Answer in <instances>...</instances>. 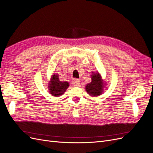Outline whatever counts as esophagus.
I'll return each mask as SVG.
<instances>
[{"mask_svg":"<svg viewBox=\"0 0 153 153\" xmlns=\"http://www.w3.org/2000/svg\"><path fill=\"white\" fill-rule=\"evenodd\" d=\"M72 84L74 86H78L80 84V81L77 79H74L72 81Z\"/></svg>","mask_w":153,"mask_h":153,"instance_id":"obj_1","label":"esophagus"}]
</instances>
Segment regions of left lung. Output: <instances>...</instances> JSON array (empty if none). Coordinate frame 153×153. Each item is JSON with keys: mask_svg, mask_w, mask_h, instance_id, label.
I'll return each mask as SVG.
<instances>
[{"mask_svg": "<svg viewBox=\"0 0 153 153\" xmlns=\"http://www.w3.org/2000/svg\"><path fill=\"white\" fill-rule=\"evenodd\" d=\"M91 78V82L87 84L85 87L86 91L92 97H99L104 91L106 82L98 72H92Z\"/></svg>", "mask_w": 153, "mask_h": 153, "instance_id": "left-lung-1", "label": "left lung"}]
</instances>
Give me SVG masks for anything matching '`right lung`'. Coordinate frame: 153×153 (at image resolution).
Instances as JSON below:
<instances>
[{"label":"right lung","mask_w":153,"mask_h":153,"mask_svg":"<svg viewBox=\"0 0 153 153\" xmlns=\"http://www.w3.org/2000/svg\"><path fill=\"white\" fill-rule=\"evenodd\" d=\"M69 84L67 81H60L58 74H53L50 78L48 84V89L53 97H59L64 94L66 89L69 88Z\"/></svg>","instance_id":"1"}]
</instances>
